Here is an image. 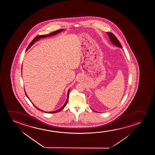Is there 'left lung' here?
<instances>
[{
    "label": "left lung",
    "mask_w": 155,
    "mask_h": 155,
    "mask_svg": "<svg viewBox=\"0 0 155 155\" xmlns=\"http://www.w3.org/2000/svg\"><path fill=\"white\" fill-rule=\"evenodd\" d=\"M107 33L108 34V36L110 38V41L112 42L113 45H116L117 47H119V48H122V47L121 45V43L120 42V41L118 40V39L116 38V36H115L114 34H113L112 33L110 32H107ZM93 110V109H92ZM94 111L95 110H93Z\"/></svg>",
    "instance_id": "obj_1"
}]
</instances>
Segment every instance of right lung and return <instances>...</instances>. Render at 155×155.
<instances>
[{
	"label": "right lung",
	"mask_w": 155,
	"mask_h": 155,
	"mask_svg": "<svg viewBox=\"0 0 155 155\" xmlns=\"http://www.w3.org/2000/svg\"><path fill=\"white\" fill-rule=\"evenodd\" d=\"M64 30H62V29H60V30H57V31H55V32H52V33H51L50 34H46V35H38V36H36L35 38L32 40V42H31L30 43V45H28V48H27V49H26V51H27L28 50V49H29L30 48V47H31L32 46V45H33L34 44V43L36 41H38V40H40V38H47V37H49V36H53V35H56V34H57L58 33H60V32H62V31H64ZM69 92H70V89H69L68 90V93H67V100H66V102H65V103H64V105L63 106H62L61 107V108H59V110H54V111H52V112H45V111H43V110H40V109H39V108H38L37 107H36L35 105H34V104H33V105H34L35 107H36L38 110H42V111H43V112H44L45 113H57L58 112H59V111H60V110H62L63 108L65 107V106H66V105H67V102H68V99H69ZM25 95L27 97H28V98L29 99V98L28 97V95H27V94H26V93L25 91ZM30 100V99H29Z\"/></svg>",
	"instance_id": "1"
}]
</instances>
